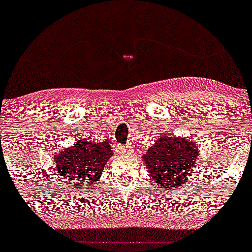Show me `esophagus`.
<instances>
[{
    "mask_svg": "<svg viewBox=\"0 0 252 252\" xmlns=\"http://www.w3.org/2000/svg\"><path fill=\"white\" fill-rule=\"evenodd\" d=\"M117 152L121 155H128L130 152V149L128 146H117Z\"/></svg>",
    "mask_w": 252,
    "mask_h": 252,
    "instance_id": "1",
    "label": "esophagus"
}]
</instances>
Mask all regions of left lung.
<instances>
[{
    "label": "left lung",
    "instance_id": "8db88e82",
    "mask_svg": "<svg viewBox=\"0 0 252 252\" xmlns=\"http://www.w3.org/2000/svg\"><path fill=\"white\" fill-rule=\"evenodd\" d=\"M199 146L184 138L159 136L142 159L157 187L174 190L188 180L196 162Z\"/></svg>",
    "mask_w": 252,
    "mask_h": 252
}]
</instances>
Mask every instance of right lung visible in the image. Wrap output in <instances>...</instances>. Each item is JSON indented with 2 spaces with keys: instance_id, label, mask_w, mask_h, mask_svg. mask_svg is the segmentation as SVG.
I'll use <instances>...</instances> for the list:
<instances>
[{
  "instance_id": "right-lung-1",
  "label": "right lung",
  "mask_w": 252,
  "mask_h": 252,
  "mask_svg": "<svg viewBox=\"0 0 252 252\" xmlns=\"http://www.w3.org/2000/svg\"><path fill=\"white\" fill-rule=\"evenodd\" d=\"M111 155L108 142H90L83 139L74 146L56 154L55 167L67 185L81 189L97 182Z\"/></svg>"
}]
</instances>
